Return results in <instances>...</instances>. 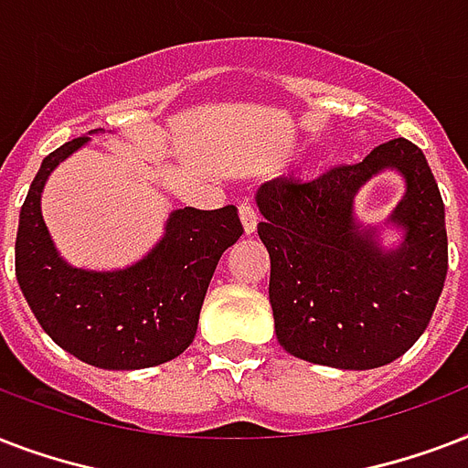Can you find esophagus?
<instances>
[{
    "label": "esophagus",
    "instance_id": "esophagus-1",
    "mask_svg": "<svg viewBox=\"0 0 468 468\" xmlns=\"http://www.w3.org/2000/svg\"><path fill=\"white\" fill-rule=\"evenodd\" d=\"M239 219L244 224L246 234H253L256 227H259V215H256V209H253V205L249 200L239 202Z\"/></svg>",
    "mask_w": 468,
    "mask_h": 468
}]
</instances>
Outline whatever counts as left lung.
I'll return each instance as SVG.
<instances>
[{
    "mask_svg": "<svg viewBox=\"0 0 468 468\" xmlns=\"http://www.w3.org/2000/svg\"><path fill=\"white\" fill-rule=\"evenodd\" d=\"M383 169L406 180L387 220L404 231L393 250L380 244V228L353 212L357 190ZM256 205L275 336L288 354L366 371L418 342L447 278V227L440 187L415 144L393 139L310 183L273 177L256 190Z\"/></svg>",
    "mask_w": 468,
    "mask_h": 468,
    "instance_id": "obj_1",
    "label": "left lung"
}]
</instances>
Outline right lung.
<instances>
[{"label": "right lung", "instance_id": "1", "mask_svg": "<svg viewBox=\"0 0 468 468\" xmlns=\"http://www.w3.org/2000/svg\"><path fill=\"white\" fill-rule=\"evenodd\" d=\"M90 133L46 155L28 187L16 231V281L60 349L107 371L151 368L193 344L212 273L244 227L234 205L173 209L158 244L132 266H70L43 222L41 193L50 173L85 146Z\"/></svg>", "mask_w": 468, "mask_h": 468}]
</instances>
